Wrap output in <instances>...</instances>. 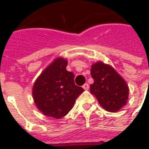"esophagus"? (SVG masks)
<instances>
[{
    "label": "esophagus",
    "mask_w": 149,
    "mask_h": 149,
    "mask_svg": "<svg viewBox=\"0 0 149 149\" xmlns=\"http://www.w3.org/2000/svg\"><path fill=\"white\" fill-rule=\"evenodd\" d=\"M83 88H84V90H88V89L89 88V85H88L87 83H85V84L83 85Z\"/></svg>",
    "instance_id": "34e87169"
}]
</instances>
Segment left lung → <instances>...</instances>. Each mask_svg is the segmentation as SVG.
<instances>
[{
    "mask_svg": "<svg viewBox=\"0 0 149 149\" xmlns=\"http://www.w3.org/2000/svg\"><path fill=\"white\" fill-rule=\"evenodd\" d=\"M94 80L90 85V93L109 112H117L126 104L128 87L125 80L110 65L97 62L91 68Z\"/></svg>",
    "mask_w": 149,
    "mask_h": 149,
    "instance_id": "1",
    "label": "left lung"
}]
</instances>
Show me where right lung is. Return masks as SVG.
I'll return each mask as SVG.
<instances>
[{
  "mask_svg": "<svg viewBox=\"0 0 149 149\" xmlns=\"http://www.w3.org/2000/svg\"><path fill=\"white\" fill-rule=\"evenodd\" d=\"M68 62L57 58L45 69L33 88L34 101L45 116L61 118L68 113L84 89L75 84L74 74L66 70Z\"/></svg>",
  "mask_w": 149,
  "mask_h": 149,
  "instance_id": "add662e5",
  "label": "right lung"
}]
</instances>
